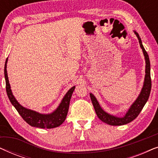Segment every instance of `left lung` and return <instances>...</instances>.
Listing matches in <instances>:
<instances>
[{
	"label": "left lung",
	"mask_w": 158,
	"mask_h": 158,
	"mask_svg": "<svg viewBox=\"0 0 158 158\" xmlns=\"http://www.w3.org/2000/svg\"><path fill=\"white\" fill-rule=\"evenodd\" d=\"M135 34L137 36L139 42L140 44V47L143 52L144 59H145V76H144V81L143 86H142V90L140 92L139 96L136 99L135 102H134L129 108L128 111L127 112L126 114L123 116V117H118L111 114H108L105 111H103L102 108L100 106L99 103L97 101L96 97L94 96V94H90V99H91L92 103L94 105L95 111L98 116V117L103 122L106 124L112 125V126H120V125H124L131 122V121L135 119L139 115L140 111L143 109L144 106L148 101L149 96H150V91H151V77H150V59H149L148 54L147 52L145 49H144L143 45H142L141 38L139 37V34L137 32L135 31Z\"/></svg>",
	"instance_id": "8db88e82"
}]
</instances>
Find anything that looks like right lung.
<instances>
[{"instance_id":"add662e5","label":"right lung","mask_w":158,"mask_h":158,"mask_svg":"<svg viewBox=\"0 0 158 158\" xmlns=\"http://www.w3.org/2000/svg\"><path fill=\"white\" fill-rule=\"evenodd\" d=\"M7 62L8 58L6 60L5 67H4V75H5L6 80V93H7L8 97L9 98L10 103L15 107V109L17 110V111L19 112V114H20L21 117L23 118V120L28 123L30 126L38 127V128L52 129L60 126L64 122L66 118L67 114H68V112L69 105H70V98L75 90V86L71 88L67 92L65 96L62 98L61 103H60L59 106L52 113L44 114L33 111V110L28 109L27 108L22 106L16 101V99L15 98V97L12 94L9 81H8L7 70H6Z\"/></svg>"}]
</instances>
